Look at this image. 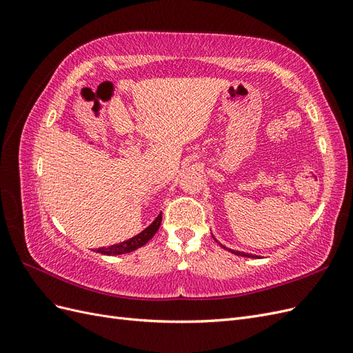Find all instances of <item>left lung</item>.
Returning a JSON list of instances; mask_svg holds the SVG:
<instances>
[{
  "label": "left lung",
  "mask_w": 353,
  "mask_h": 353,
  "mask_svg": "<svg viewBox=\"0 0 353 353\" xmlns=\"http://www.w3.org/2000/svg\"><path fill=\"white\" fill-rule=\"evenodd\" d=\"M222 245V244H221ZM222 249H225V250H228V252H231V253H234V254H239V256H244V258H256V256H253V254H249V253H243V252H236V250H231V249H227L225 245H222Z\"/></svg>",
  "instance_id": "left-lung-1"
}]
</instances>
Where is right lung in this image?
I'll return each mask as SVG.
<instances>
[{"label": "right lung", "instance_id": "right-lung-1", "mask_svg": "<svg viewBox=\"0 0 353 353\" xmlns=\"http://www.w3.org/2000/svg\"><path fill=\"white\" fill-rule=\"evenodd\" d=\"M160 223H162V213L152 222V225H148L144 231H141L140 234H137L135 237L126 240V241H122L119 244H113L110 245V248H101V249H97V252L103 253V254H109V256H113V254H123V253H130V252H134L137 249L143 248V245L148 241L152 240V237L154 236V234L157 232Z\"/></svg>", "mask_w": 353, "mask_h": 353}]
</instances>
